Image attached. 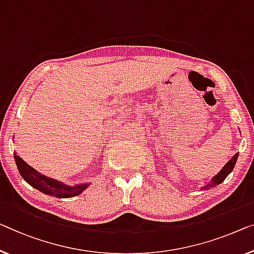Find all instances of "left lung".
<instances>
[{"label": "left lung", "mask_w": 254, "mask_h": 254, "mask_svg": "<svg viewBox=\"0 0 254 254\" xmlns=\"http://www.w3.org/2000/svg\"><path fill=\"white\" fill-rule=\"evenodd\" d=\"M237 157H238V153H236L232 158H230L228 162H227L224 168H222L220 171L217 173V175H215L214 177H212L210 183H205L204 187H200V188H202V189H210V188L217 187L218 185H220L222 181H224L226 178L228 177L229 173L233 171L234 166H235V164H236Z\"/></svg>", "instance_id": "8db88e82"}]
</instances>
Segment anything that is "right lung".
Here are the masks:
<instances>
[{
    "mask_svg": "<svg viewBox=\"0 0 254 254\" xmlns=\"http://www.w3.org/2000/svg\"><path fill=\"white\" fill-rule=\"evenodd\" d=\"M13 157L18 171L26 183L45 195L55 196V197L59 198H68L81 194L84 189L90 186V183L76 184L75 186H69V185L64 184L59 180L41 175L39 171H36L35 169H33L32 166L26 163L19 155H17L16 151L13 153Z\"/></svg>",
    "mask_w": 254,
    "mask_h": 254,
    "instance_id": "1",
    "label": "right lung"
}]
</instances>
